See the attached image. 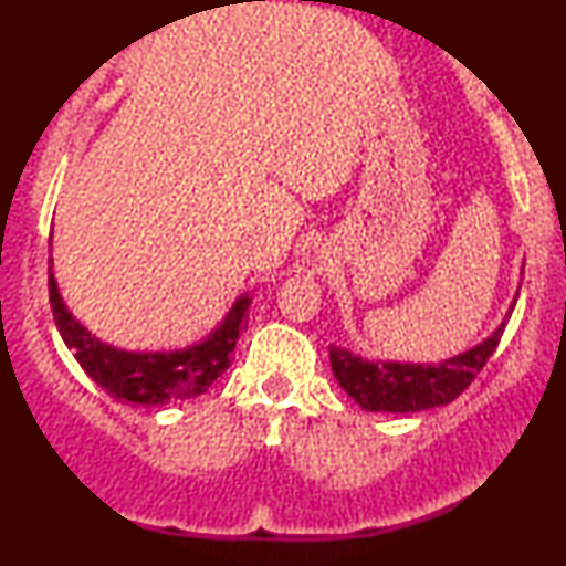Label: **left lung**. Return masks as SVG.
I'll list each match as a JSON object with an SVG mask.
<instances>
[{
    "mask_svg": "<svg viewBox=\"0 0 566 566\" xmlns=\"http://www.w3.org/2000/svg\"><path fill=\"white\" fill-rule=\"evenodd\" d=\"M505 322L465 354L452 356L441 365H396V361H365L346 348H329V365L337 382L350 399L369 412H423L450 405L473 378L482 373L495 354Z\"/></svg>",
    "mask_w": 566,
    "mask_h": 566,
    "instance_id": "8db88e82",
    "label": "left lung"
}]
</instances>
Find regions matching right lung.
I'll return each instance as SVG.
<instances>
[{"instance_id":"right-lung-1","label":"right lung","mask_w":566,"mask_h":566,"mask_svg":"<svg viewBox=\"0 0 566 566\" xmlns=\"http://www.w3.org/2000/svg\"><path fill=\"white\" fill-rule=\"evenodd\" d=\"M48 287L57 333L74 350L84 373L112 399L133 407H157L165 401L193 399L205 394L229 369L250 311V297H239L226 322L199 346L172 350V354H129L101 343L69 314L57 292L53 269H50Z\"/></svg>"}]
</instances>
